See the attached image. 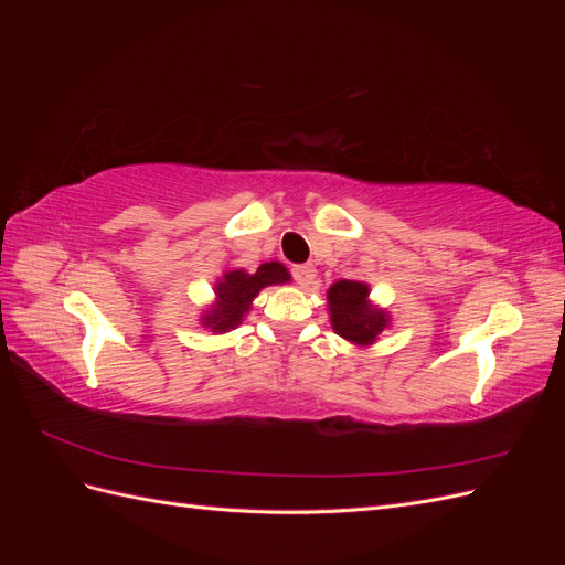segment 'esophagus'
<instances>
[{
  "label": "esophagus",
  "mask_w": 565,
  "mask_h": 565,
  "mask_svg": "<svg viewBox=\"0 0 565 565\" xmlns=\"http://www.w3.org/2000/svg\"><path fill=\"white\" fill-rule=\"evenodd\" d=\"M292 276L301 287H309L316 280V268L311 264H301L292 268Z\"/></svg>",
  "instance_id": "obj_1"
}]
</instances>
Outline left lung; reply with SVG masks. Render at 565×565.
I'll use <instances>...</instances> for the list:
<instances>
[{
	"instance_id": "8db88e82",
	"label": "left lung",
	"mask_w": 565,
	"mask_h": 565,
	"mask_svg": "<svg viewBox=\"0 0 565 565\" xmlns=\"http://www.w3.org/2000/svg\"><path fill=\"white\" fill-rule=\"evenodd\" d=\"M332 330L358 349L377 344V337L391 328V313L370 299L363 280H337L328 289Z\"/></svg>"
}]
</instances>
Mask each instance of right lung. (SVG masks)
Segmentation results:
<instances>
[{"instance_id":"add662e5","label":"right lung","mask_w":565,"mask_h":565,"mask_svg":"<svg viewBox=\"0 0 565 565\" xmlns=\"http://www.w3.org/2000/svg\"><path fill=\"white\" fill-rule=\"evenodd\" d=\"M292 280L289 270L280 262H266L256 270L231 268L224 270L214 282V301L200 316V324L214 334H226L243 324L252 311V301L259 297L264 287L285 285Z\"/></svg>"}]
</instances>
